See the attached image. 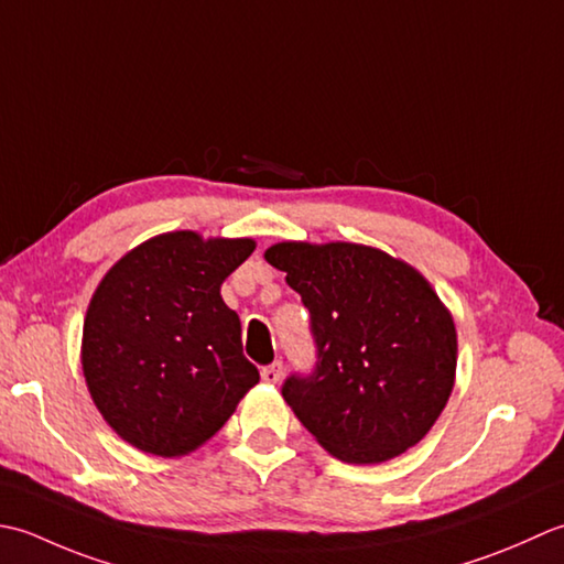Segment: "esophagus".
<instances>
[{
	"instance_id": "1",
	"label": "esophagus",
	"mask_w": 564,
	"mask_h": 564,
	"mask_svg": "<svg viewBox=\"0 0 564 564\" xmlns=\"http://www.w3.org/2000/svg\"><path fill=\"white\" fill-rule=\"evenodd\" d=\"M282 372H284V367H282V362L278 360V362H272V365H268V367H262L260 377L265 379L268 384H278L280 379H282Z\"/></svg>"
}]
</instances>
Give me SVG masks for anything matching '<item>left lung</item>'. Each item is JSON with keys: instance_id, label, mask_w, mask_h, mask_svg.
<instances>
[{"instance_id": "1", "label": "left lung", "mask_w": 564, "mask_h": 564, "mask_svg": "<svg viewBox=\"0 0 564 564\" xmlns=\"http://www.w3.org/2000/svg\"><path fill=\"white\" fill-rule=\"evenodd\" d=\"M272 268L312 314L318 362L282 397L340 463H387L423 441L455 387L457 330L431 282L389 252L330 240H282Z\"/></svg>"}]
</instances>
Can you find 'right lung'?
Instances as JSON below:
<instances>
[{"mask_svg":"<svg viewBox=\"0 0 564 564\" xmlns=\"http://www.w3.org/2000/svg\"><path fill=\"white\" fill-rule=\"evenodd\" d=\"M256 250L252 238L167 231L113 262L89 299L83 375L121 441L182 457L224 429L260 382L221 284Z\"/></svg>","mask_w":564,"mask_h":564,"instance_id":"right-lung-1","label":"right lung"}]
</instances>
